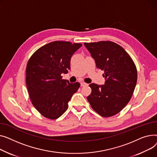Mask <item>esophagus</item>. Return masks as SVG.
Returning a JSON list of instances; mask_svg holds the SVG:
<instances>
[{
    "mask_svg": "<svg viewBox=\"0 0 157 157\" xmlns=\"http://www.w3.org/2000/svg\"><path fill=\"white\" fill-rule=\"evenodd\" d=\"M88 84H86V82H80V86H82V87H84V86H87Z\"/></svg>",
    "mask_w": 157,
    "mask_h": 157,
    "instance_id": "1",
    "label": "esophagus"
}]
</instances>
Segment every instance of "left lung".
Wrapping results in <instances>:
<instances>
[{"label": "left lung", "mask_w": 157, "mask_h": 157, "mask_svg": "<svg viewBox=\"0 0 157 157\" xmlns=\"http://www.w3.org/2000/svg\"><path fill=\"white\" fill-rule=\"evenodd\" d=\"M96 67L103 70L104 85H89L87 99L92 108L103 117L113 116L127 105L133 94L137 73L135 64L123 48L111 41L84 43Z\"/></svg>", "instance_id": "1"}]
</instances>
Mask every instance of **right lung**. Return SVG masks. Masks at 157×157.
I'll return each mask as SVG.
<instances>
[{
  "label": "right lung",
  "instance_id": "1",
  "mask_svg": "<svg viewBox=\"0 0 157 157\" xmlns=\"http://www.w3.org/2000/svg\"><path fill=\"white\" fill-rule=\"evenodd\" d=\"M82 44L54 41L36 50L26 64V84L32 103L44 117L55 120L68 109L80 86L62 78L70 70L71 58Z\"/></svg>",
  "mask_w": 157,
  "mask_h": 157
}]
</instances>
